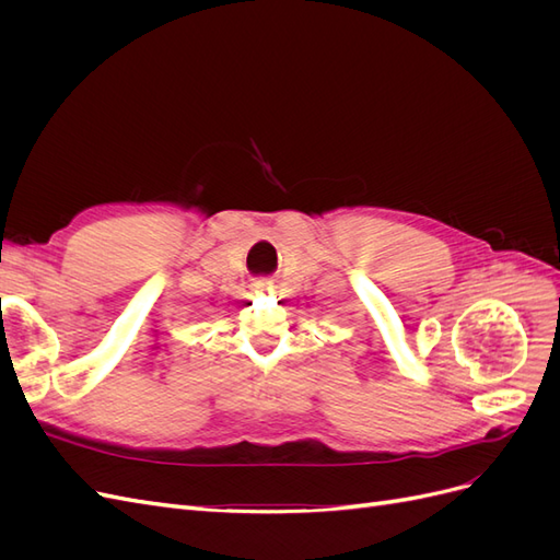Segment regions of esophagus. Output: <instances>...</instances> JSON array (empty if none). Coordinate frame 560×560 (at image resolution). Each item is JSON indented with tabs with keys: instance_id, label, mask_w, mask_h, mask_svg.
I'll list each match as a JSON object with an SVG mask.
<instances>
[{
	"instance_id": "esophagus-1",
	"label": "esophagus",
	"mask_w": 560,
	"mask_h": 560,
	"mask_svg": "<svg viewBox=\"0 0 560 560\" xmlns=\"http://www.w3.org/2000/svg\"><path fill=\"white\" fill-rule=\"evenodd\" d=\"M268 292H273V282L270 280L254 282V294H268Z\"/></svg>"
}]
</instances>
